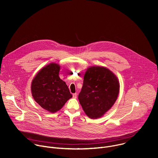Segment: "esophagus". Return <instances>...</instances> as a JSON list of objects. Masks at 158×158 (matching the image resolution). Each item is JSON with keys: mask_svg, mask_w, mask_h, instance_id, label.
Listing matches in <instances>:
<instances>
[{"mask_svg": "<svg viewBox=\"0 0 158 158\" xmlns=\"http://www.w3.org/2000/svg\"><path fill=\"white\" fill-rule=\"evenodd\" d=\"M77 94L76 93V94H74L73 95V98H75V99L77 98Z\"/></svg>", "mask_w": 158, "mask_h": 158, "instance_id": "esophagus-1", "label": "esophagus"}]
</instances>
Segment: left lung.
Returning <instances> with one entry per match:
<instances>
[{"instance_id": "8db88e82", "label": "left lung", "mask_w": 158, "mask_h": 158, "mask_svg": "<svg viewBox=\"0 0 158 158\" xmlns=\"http://www.w3.org/2000/svg\"><path fill=\"white\" fill-rule=\"evenodd\" d=\"M120 90L117 77L104 66L89 67L78 99L85 114L90 118L102 117L115 102Z\"/></svg>"}]
</instances>
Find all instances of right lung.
<instances>
[{
    "label": "right lung",
    "instance_id": "add662e5",
    "mask_svg": "<svg viewBox=\"0 0 158 158\" xmlns=\"http://www.w3.org/2000/svg\"><path fill=\"white\" fill-rule=\"evenodd\" d=\"M60 66L51 63L42 68L34 77L31 92L34 100L44 110L55 113L72 98L65 82L59 74Z\"/></svg>",
    "mask_w": 158,
    "mask_h": 158
}]
</instances>
